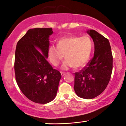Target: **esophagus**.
<instances>
[{
	"label": "esophagus",
	"mask_w": 126,
	"mask_h": 126,
	"mask_svg": "<svg viewBox=\"0 0 126 126\" xmlns=\"http://www.w3.org/2000/svg\"><path fill=\"white\" fill-rule=\"evenodd\" d=\"M60 73H61V75H62V77L64 76V75H65V74H66L65 73H64V72H62V71L60 72Z\"/></svg>",
	"instance_id": "obj_1"
}]
</instances>
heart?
Returning <instances> with one entry per match:
<instances>
[{
	"label": "heart",
	"instance_id": "1",
	"mask_svg": "<svg viewBox=\"0 0 126 126\" xmlns=\"http://www.w3.org/2000/svg\"><path fill=\"white\" fill-rule=\"evenodd\" d=\"M93 49V42L88 36H67L59 39L57 46L51 45L48 48L49 61L58 66L64 57L62 68L68 69L84 67L89 59Z\"/></svg>",
	"mask_w": 126,
	"mask_h": 126
}]
</instances>
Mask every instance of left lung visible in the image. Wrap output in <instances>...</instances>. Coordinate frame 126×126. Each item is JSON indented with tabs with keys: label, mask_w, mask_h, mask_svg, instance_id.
Wrapping results in <instances>:
<instances>
[{
	"label": "left lung",
	"mask_w": 126,
	"mask_h": 126,
	"mask_svg": "<svg viewBox=\"0 0 126 126\" xmlns=\"http://www.w3.org/2000/svg\"><path fill=\"white\" fill-rule=\"evenodd\" d=\"M88 33L94 44V56L86 66L75 73L74 90L79 97L92 99L104 91L113 68V56L108 40L94 30Z\"/></svg>",
	"instance_id": "1"
}]
</instances>
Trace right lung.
I'll return each instance as SVG.
<instances>
[{"label": "right lung", "mask_w": 126, "mask_h": 126, "mask_svg": "<svg viewBox=\"0 0 126 126\" xmlns=\"http://www.w3.org/2000/svg\"><path fill=\"white\" fill-rule=\"evenodd\" d=\"M52 28L29 29L16 44L14 70L16 83L28 99L38 104L52 101L61 74L47 61Z\"/></svg>", "instance_id": "1"}]
</instances>
